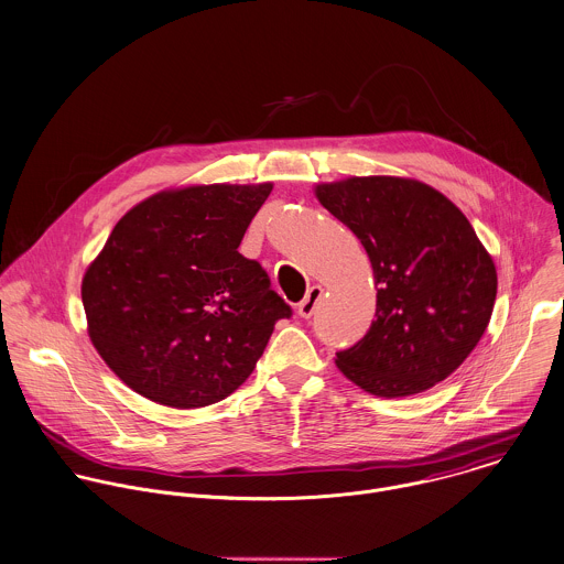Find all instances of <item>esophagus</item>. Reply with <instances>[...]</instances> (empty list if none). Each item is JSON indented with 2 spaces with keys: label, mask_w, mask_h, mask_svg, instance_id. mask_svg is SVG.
Masks as SVG:
<instances>
[{
  "label": "esophagus",
  "mask_w": 564,
  "mask_h": 564,
  "mask_svg": "<svg viewBox=\"0 0 564 564\" xmlns=\"http://www.w3.org/2000/svg\"><path fill=\"white\" fill-rule=\"evenodd\" d=\"M321 299H323V288L321 285H312L310 290H307V294H305V299L299 303V316L301 318H312L314 316V312H316V307H318V303H321Z\"/></svg>",
  "instance_id": "esophagus-1"
}]
</instances>
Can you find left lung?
I'll return each instance as SVG.
<instances>
[{"instance_id":"left-lung-1","label":"left lung","mask_w":564,"mask_h":564,"mask_svg":"<svg viewBox=\"0 0 564 564\" xmlns=\"http://www.w3.org/2000/svg\"><path fill=\"white\" fill-rule=\"evenodd\" d=\"M318 202L365 246L378 288L376 321L336 354L338 369L378 398L446 380L481 340L497 268L466 215L433 186L391 175L318 184Z\"/></svg>"}]
</instances>
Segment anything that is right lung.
Here are the masks:
<instances>
[{"instance_id":"add662e5","label":"right lung","mask_w":564,"mask_h":564,"mask_svg":"<svg viewBox=\"0 0 564 564\" xmlns=\"http://www.w3.org/2000/svg\"><path fill=\"white\" fill-rule=\"evenodd\" d=\"M272 184L162 191L133 206L89 263L80 299L107 367L142 398L199 409L252 373L292 307L239 254Z\"/></svg>"}]
</instances>
